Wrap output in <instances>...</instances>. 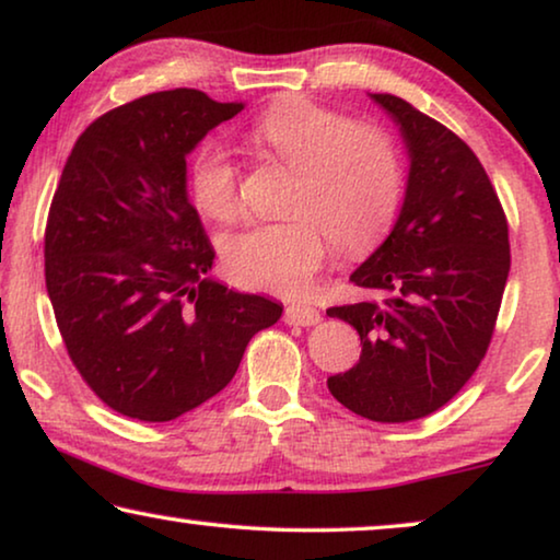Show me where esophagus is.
<instances>
[{
	"label": "esophagus",
	"mask_w": 560,
	"mask_h": 560,
	"mask_svg": "<svg viewBox=\"0 0 560 560\" xmlns=\"http://www.w3.org/2000/svg\"><path fill=\"white\" fill-rule=\"evenodd\" d=\"M285 323L288 325H303V328H310V325L320 323V310L310 307V305H288L285 310Z\"/></svg>",
	"instance_id": "34e87169"
}]
</instances>
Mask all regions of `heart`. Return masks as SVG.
<instances>
[{"label":"heart","mask_w":560,"mask_h":560,"mask_svg":"<svg viewBox=\"0 0 560 560\" xmlns=\"http://www.w3.org/2000/svg\"><path fill=\"white\" fill-rule=\"evenodd\" d=\"M253 140L298 170L288 197L292 218L225 240L222 260L232 280L275 295H300L328 260L330 240L346 255H363L383 243L402 200V167L381 127L292 100L257 119ZM192 195L197 208L220 222L243 212V177L222 144L197 150Z\"/></svg>","instance_id":"b5f03b06"}]
</instances>
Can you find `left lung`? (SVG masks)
I'll return each mask as SVG.
<instances>
[{
  "label": "left lung",
  "instance_id": "left-lung-1",
  "mask_svg": "<svg viewBox=\"0 0 560 560\" xmlns=\"http://www.w3.org/2000/svg\"><path fill=\"white\" fill-rule=\"evenodd\" d=\"M370 97L400 125L410 175L388 240L350 275L365 300L328 310L363 346L328 388L355 416L408 423L443 408L486 358L511 270L509 220L458 135L395 94Z\"/></svg>",
  "mask_w": 560,
  "mask_h": 560
}]
</instances>
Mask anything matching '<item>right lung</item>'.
<instances>
[{
	"label": "right lung",
	"instance_id": "right-lung-1",
	"mask_svg": "<svg viewBox=\"0 0 560 560\" xmlns=\"http://www.w3.org/2000/svg\"><path fill=\"white\" fill-rule=\"evenodd\" d=\"M240 102L152 92L80 135L51 197L45 280L70 360L127 418L165 423L237 373L282 305L208 278L214 250L187 200V152Z\"/></svg>",
	"mask_w": 560,
	"mask_h": 560
}]
</instances>
